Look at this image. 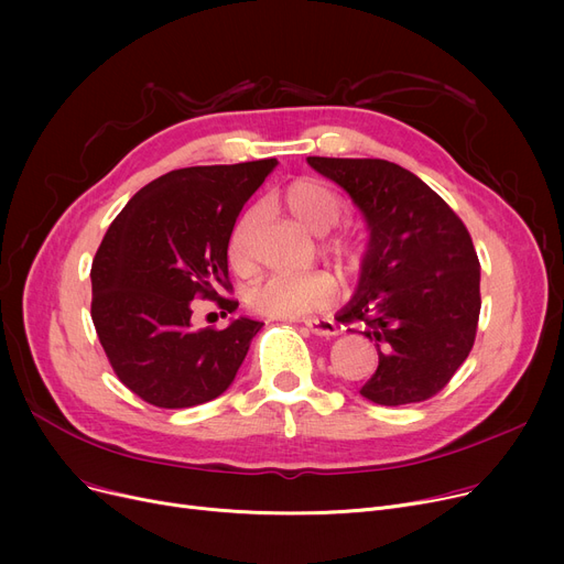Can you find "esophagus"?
<instances>
[{"label": "esophagus", "instance_id": "esophagus-1", "mask_svg": "<svg viewBox=\"0 0 564 564\" xmlns=\"http://www.w3.org/2000/svg\"><path fill=\"white\" fill-rule=\"evenodd\" d=\"M304 327L315 334V336H322V338H334L338 336V327L334 319H306Z\"/></svg>", "mask_w": 564, "mask_h": 564}]
</instances>
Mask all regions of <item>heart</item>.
Wrapping results in <instances>:
<instances>
[{"label":"heart","mask_w":564,"mask_h":564,"mask_svg":"<svg viewBox=\"0 0 564 564\" xmlns=\"http://www.w3.org/2000/svg\"><path fill=\"white\" fill-rule=\"evenodd\" d=\"M285 203L290 213L297 217L304 226H308L313 232H327L338 224L343 217V200L338 194L313 177H302L294 181L285 189ZM258 217V207H249V210L235 221L230 237H228V258L237 267L245 270L251 262V247L249 237L251 228ZM327 249L351 258L354 242L349 237H332L327 242ZM338 292L336 279L324 270H311V272H276L256 281L247 290V304L251 311L267 315V317H281V319H294L311 315L319 308H327Z\"/></svg>","instance_id":"obj_1"}]
</instances>
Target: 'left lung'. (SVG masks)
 Segmentation results:
<instances>
[{
	"label": "left lung",
	"mask_w": 564,
	"mask_h": 564,
	"mask_svg": "<svg viewBox=\"0 0 564 564\" xmlns=\"http://www.w3.org/2000/svg\"><path fill=\"white\" fill-rule=\"evenodd\" d=\"M306 162L349 194L370 230L357 292L336 315L364 322L379 354L361 395L383 406L436 395L466 361L480 317V262L466 226L393 162Z\"/></svg>",
	"instance_id": "1"
}]
</instances>
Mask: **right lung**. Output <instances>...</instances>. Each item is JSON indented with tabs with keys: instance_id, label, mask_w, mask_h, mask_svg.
Masks as SVG:
<instances>
[{
	"instance_id": "1",
	"label": "right lung",
	"mask_w": 564,
	"mask_h": 564,
	"mask_svg": "<svg viewBox=\"0 0 564 564\" xmlns=\"http://www.w3.org/2000/svg\"><path fill=\"white\" fill-rule=\"evenodd\" d=\"M279 162L177 169L141 187L102 237L91 267V317L126 387L162 409L219 398L240 370L262 322L194 329L192 300H221L228 237L245 203Z\"/></svg>"
}]
</instances>
